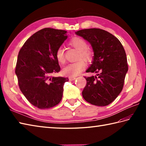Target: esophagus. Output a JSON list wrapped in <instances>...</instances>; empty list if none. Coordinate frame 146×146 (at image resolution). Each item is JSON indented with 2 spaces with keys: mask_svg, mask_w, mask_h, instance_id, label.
<instances>
[{
  "mask_svg": "<svg viewBox=\"0 0 146 146\" xmlns=\"http://www.w3.org/2000/svg\"><path fill=\"white\" fill-rule=\"evenodd\" d=\"M75 79H76L75 77H73V76H70L69 77L70 81H73V80H75Z\"/></svg>",
  "mask_w": 146,
  "mask_h": 146,
  "instance_id": "1",
  "label": "esophagus"
}]
</instances>
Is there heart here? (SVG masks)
<instances>
[{
	"mask_svg": "<svg viewBox=\"0 0 146 146\" xmlns=\"http://www.w3.org/2000/svg\"><path fill=\"white\" fill-rule=\"evenodd\" d=\"M69 45L78 51L77 58L83 59L86 61H90L93 58V52L87 48L88 44L85 39L80 37H75L69 41ZM55 56L59 63L63 64L65 63L64 51L61 47L58 48L55 52ZM83 60H78L75 63H70L65 66L63 73L70 76H76L80 75L86 68V63Z\"/></svg>",
	"mask_w": 146,
	"mask_h": 146,
	"instance_id": "b5f03b06",
	"label": "heart"
}]
</instances>
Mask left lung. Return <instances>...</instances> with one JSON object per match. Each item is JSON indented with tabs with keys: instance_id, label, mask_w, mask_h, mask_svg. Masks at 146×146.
<instances>
[{
	"instance_id": "8db88e82",
	"label": "left lung",
	"mask_w": 146,
	"mask_h": 146,
	"mask_svg": "<svg viewBox=\"0 0 146 146\" xmlns=\"http://www.w3.org/2000/svg\"><path fill=\"white\" fill-rule=\"evenodd\" d=\"M75 33L90 43L94 49V61L86 72L97 73V76H85L86 85L83 97L92 105L106 106L123 87L128 71L124 48L115 36L103 29H85Z\"/></svg>"
}]
</instances>
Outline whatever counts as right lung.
Masks as SVG:
<instances>
[{"mask_svg": "<svg viewBox=\"0 0 146 146\" xmlns=\"http://www.w3.org/2000/svg\"><path fill=\"white\" fill-rule=\"evenodd\" d=\"M64 30L44 28L34 34L22 46L15 72L21 91L31 104L48 109L60 103L68 78L54 77L61 68L55 52L68 38Z\"/></svg>", "mask_w": 146, "mask_h": 146, "instance_id": "obj_1", "label": "right lung"}]
</instances>
